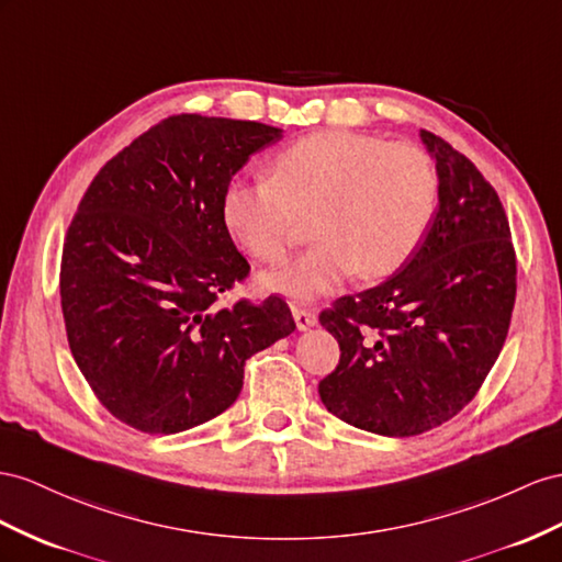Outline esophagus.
<instances>
[{"label": "esophagus", "mask_w": 562, "mask_h": 562, "mask_svg": "<svg viewBox=\"0 0 562 562\" xmlns=\"http://www.w3.org/2000/svg\"><path fill=\"white\" fill-rule=\"evenodd\" d=\"M292 315H294V321H296V327H299V329H308V327H313L315 323H318V315H315V311H311V308L294 306V308H292Z\"/></svg>", "instance_id": "1"}]
</instances>
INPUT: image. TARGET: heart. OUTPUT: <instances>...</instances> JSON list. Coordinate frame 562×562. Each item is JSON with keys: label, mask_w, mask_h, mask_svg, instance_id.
I'll return each mask as SVG.
<instances>
[{"label": "heart", "mask_w": 562, "mask_h": 562, "mask_svg": "<svg viewBox=\"0 0 562 562\" xmlns=\"http://www.w3.org/2000/svg\"><path fill=\"white\" fill-rule=\"evenodd\" d=\"M439 204V176L415 144L323 131L292 142L270 161L268 178L229 182L221 213L251 261L280 266L296 218L311 215L313 247L263 276L292 299L333 292L349 276L386 278L420 247Z\"/></svg>", "instance_id": "heart-1"}]
</instances>
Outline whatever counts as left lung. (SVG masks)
Wrapping results in <instances>:
<instances>
[{"label":"left lung","mask_w":562,"mask_h":562,"mask_svg":"<svg viewBox=\"0 0 562 562\" xmlns=\"http://www.w3.org/2000/svg\"><path fill=\"white\" fill-rule=\"evenodd\" d=\"M420 137L439 176L425 241L396 276L321 313L341 351L318 384L325 408L384 437L423 435L470 404L508 337L517 290L496 190L449 142Z\"/></svg>","instance_id":"obj_1"}]
</instances>
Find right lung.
Masks as SVG:
<instances>
[{
  "instance_id": "1",
  "label": "right lung",
  "mask_w": 562,
  "mask_h": 562,
  "mask_svg": "<svg viewBox=\"0 0 562 562\" xmlns=\"http://www.w3.org/2000/svg\"><path fill=\"white\" fill-rule=\"evenodd\" d=\"M282 137L256 121L180 113L97 172L68 225L61 311L70 353L113 418L176 435L235 404L247 358L292 335L280 296L218 294L249 278L221 201L249 156Z\"/></svg>"
}]
</instances>
